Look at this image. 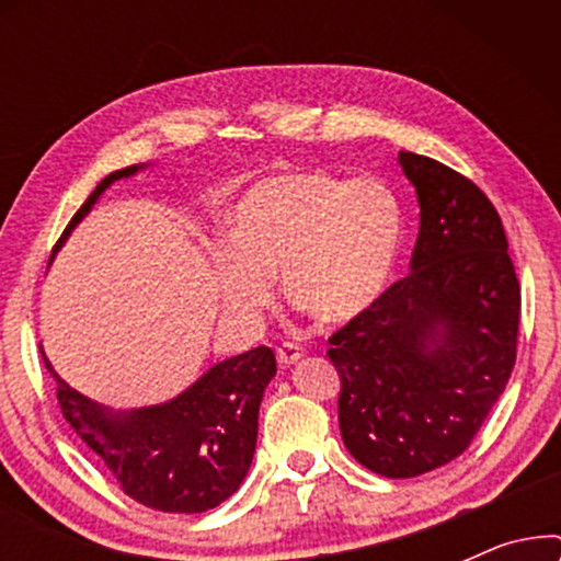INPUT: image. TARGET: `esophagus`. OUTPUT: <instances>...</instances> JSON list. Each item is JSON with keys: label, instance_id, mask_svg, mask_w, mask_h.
I'll use <instances>...</instances> for the list:
<instances>
[{"label": "esophagus", "instance_id": "obj_1", "mask_svg": "<svg viewBox=\"0 0 561 561\" xmlns=\"http://www.w3.org/2000/svg\"><path fill=\"white\" fill-rule=\"evenodd\" d=\"M275 357H278V363L283 367L294 365V363H298V359H301V347H298V344H294V342H283V344H278V347H275Z\"/></svg>", "mask_w": 561, "mask_h": 561}]
</instances>
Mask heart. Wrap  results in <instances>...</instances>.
Here are the masks:
<instances>
[{
    "label": "heart",
    "mask_w": 561,
    "mask_h": 561,
    "mask_svg": "<svg viewBox=\"0 0 561 561\" xmlns=\"http://www.w3.org/2000/svg\"><path fill=\"white\" fill-rule=\"evenodd\" d=\"M227 225L211 267L237 317H255L271 304L278 273L288 301L329 324H350L378 306L403 255L401 196L380 179L267 175L237 198Z\"/></svg>",
    "instance_id": "obj_1"
}]
</instances>
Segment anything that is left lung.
<instances>
[{"label":"left lung","instance_id":"obj_1","mask_svg":"<svg viewBox=\"0 0 561 561\" xmlns=\"http://www.w3.org/2000/svg\"><path fill=\"white\" fill-rule=\"evenodd\" d=\"M421 206L411 275L329 336L344 447L382 478H419L470 447L516 365L520 286L503 221L462 173L398 156Z\"/></svg>","mask_w":561,"mask_h":561}]
</instances>
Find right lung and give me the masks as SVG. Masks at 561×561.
<instances>
[{"instance_id": "1", "label": "right lung", "mask_w": 561, "mask_h": 561, "mask_svg": "<svg viewBox=\"0 0 561 561\" xmlns=\"http://www.w3.org/2000/svg\"><path fill=\"white\" fill-rule=\"evenodd\" d=\"M140 168L106 175L68 221L53 252L114 181ZM43 363L56 378L64 419L133 501L163 513H204L242 485L255 455L260 401L275 375L271 347L217 363L173 401L135 411L104 409L58 378L45 352Z\"/></svg>"}]
</instances>
